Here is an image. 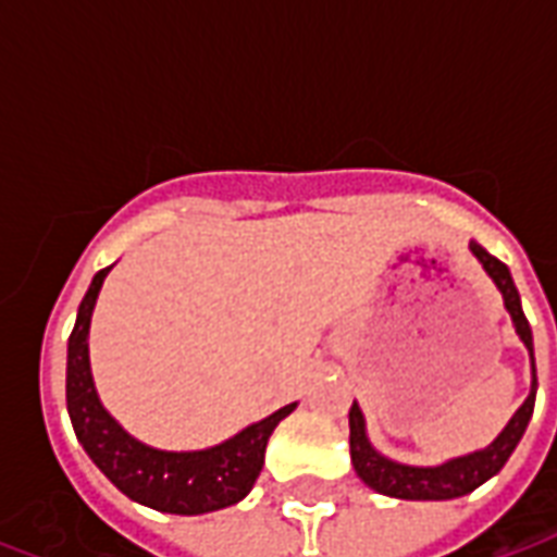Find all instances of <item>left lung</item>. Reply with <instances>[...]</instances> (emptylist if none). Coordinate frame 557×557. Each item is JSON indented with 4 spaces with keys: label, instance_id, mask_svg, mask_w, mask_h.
<instances>
[{
    "label": "left lung",
    "instance_id": "obj_1",
    "mask_svg": "<svg viewBox=\"0 0 557 557\" xmlns=\"http://www.w3.org/2000/svg\"><path fill=\"white\" fill-rule=\"evenodd\" d=\"M468 250L474 253L483 271L490 274L495 283V289L502 292L504 310L510 313L516 334L525 343L528 358H531V394L528 399L516 409V414L507 420L495 442L486 444L483 450L474 454L456 456L447 459L442 466H406L397 459H387L385 454H379L367 435V420L358 403H351L349 411V450H351V466L358 471V478L370 486V490L391 495V498H406V502H450V498H462L468 492H474L480 483H486L495 478L504 468V462L510 459L516 450L519 438L525 435L528 420L534 414V399H537V367H534V337H531V325H528L525 313H522V301H519V292L510 277V268L504 265L502 259H495L486 253L478 242L468 244Z\"/></svg>",
    "mask_w": 557,
    "mask_h": 557
}]
</instances>
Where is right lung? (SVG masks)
I'll return each mask as SVG.
<instances>
[{
    "mask_svg": "<svg viewBox=\"0 0 557 557\" xmlns=\"http://www.w3.org/2000/svg\"><path fill=\"white\" fill-rule=\"evenodd\" d=\"M113 265L91 277L86 298L79 301L77 322L67 339L65 397L67 414L77 432V442L89 454L103 478L131 502L146 504L151 510L175 516H199L238 504L253 490L265 462L271 432L298 403L283 406L274 414L256 420L226 442L206 450H158L148 447L103 409L98 387L91 379L89 327L101 286Z\"/></svg>",
    "mask_w": 557,
    "mask_h": 557,
    "instance_id": "add662e5",
    "label": "right lung"
}]
</instances>
